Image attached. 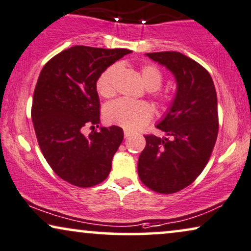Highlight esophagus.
Returning a JSON list of instances; mask_svg holds the SVG:
<instances>
[{
	"label": "esophagus",
	"mask_w": 251,
	"mask_h": 251,
	"mask_svg": "<svg viewBox=\"0 0 251 251\" xmlns=\"http://www.w3.org/2000/svg\"><path fill=\"white\" fill-rule=\"evenodd\" d=\"M130 135H131V132H130V131H129V130H126V129H125V137H126V138H128Z\"/></svg>",
	"instance_id": "34e87169"
}]
</instances>
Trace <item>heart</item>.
Wrapping results in <instances>:
<instances>
[{"label":"heart","mask_w":251,"mask_h":251,"mask_svg":"<svg viewBox=\"0 0 251 251\" xmlns=\"http://www.w3.org/2000/svg\"><path fill=\"white\" fill-rule=\"evenodd\" d=\"M120 73V66L113 64L100 75L97 80V91L103 98L115 96V78ZM141 78L145 87L150 91L160 89L164 76L161 71L154 66H144L141 68ZM159 101L168 102V97L157 96ZM103 116L108 123L121 126L126 130H137L151 121L153 109L150 103L144 101H132L129 99H118L107 103L103 109Z\"/></svg>","instance_id":"1"}]
</instances>
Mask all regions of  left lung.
Instances as JSON below:
<instances>
[{
	"label": "left lung",
	"instance_id": "left-lung-1",
	"mask_svg": "<svg viewBox=\"0 0 251 251\" xmlns=\"http://www.w3.org/2000/svg\"><path fill=\"white\" fill-rule=\"evenodd\" d=\"M176 80V93L157 128L166 137L146 135L138 175L151 190L174 194L196 180L218 136L217 92L207 70L178 51L148 53Z\"/></svg>",
	"mask_w": 251,
	"mask_h": 251
}]
</instances>
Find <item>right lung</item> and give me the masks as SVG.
<instances>
[{
  "instance_id": "obj_1",
  "label": "right lung",
  "mask_w": 251,
  "mask_h": 251,
  "mask_svg": "<svg viewBox=\"0 0 251 251\" xmlns=\"http://www.w3.org/2000/svg\"><path fill=\"white\" fill-rule=\"evenodd\" d=\"M129 50L74 46L45 64L33 93L32 121L42 154L62 180L80 188L101 183L123 141L116 126L84 136L100 122L97 80Z\"/></svg>"
}]
</instances>
